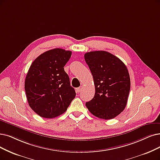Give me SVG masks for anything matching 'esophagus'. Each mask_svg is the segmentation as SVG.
Masks as SVG:
<instances>
[{
    "mask_svg": "<svg viewBox=\"0 0 160 160\" xmlns=\"http://www.w3.org/2000/svg\"><path fill=\"white\" fill-rule=\"evenodd\" d=\"M82 86H81L80 87H79V88H77V92H80L81 91H82Z\"/></svg>",
    "mask_w": 160,
    "mask_h": 160,
    "instance_id": "34e87169",
    "label": "esophagus"
}]
</instances>
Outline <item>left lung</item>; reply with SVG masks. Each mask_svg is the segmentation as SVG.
<instances>
[{"instance_id":"1","label":"left lung","mask_w":160,"mask_h":160,"mask_svg":"<svg viewBox=\"0 0 160 160\" xmlns=\"http://www.w3.org/2000/svg\"><path fill=\"white\" fill-rule=\"evenodd\" d=\"M85 60L92 73L95 87L94 98L86 102L92 115L111 119L123 112L131 88L129 73L125 63L106 51L85 54Z\"/></svg>"}]
</instances>
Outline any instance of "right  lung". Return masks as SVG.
I'll return each instance as SVG.
<instances>
[{"mask_svg": "<svg viewBox=\"0 0 160 160\" xmlns=\"http://www.w3.org/2000/svg\"><path fill=\"white\" fill-rule=\"evenodd\" d=\"M71 56L69 50H50L38 56L29 69L25 80L28 104L42 118L60 116L75 97L63 68Z\"/></svg>", "mask_w": 160, "mask_h": 160, "instance_id": "add662e5", "label": "right lung"}]
</instances>
